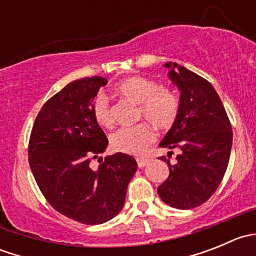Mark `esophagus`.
Returning <instances> with one entry per match:
<instances>
[{"instance_id":"esophagus-1","label":"esophagus","mask_w":256,"mask_h":256,"mask_svg":"<svg viewBox=\"0 0 256 256\" xmlns=\"http://www.w3.org/2000/svg\"><path fill=\"white\" fill-rule=\"evenodd\" d=\"M136 161H138V166L140 167V168H144V167L148 164V158H142V157H140V158H136Z\"/></svg>"}]
</instances>
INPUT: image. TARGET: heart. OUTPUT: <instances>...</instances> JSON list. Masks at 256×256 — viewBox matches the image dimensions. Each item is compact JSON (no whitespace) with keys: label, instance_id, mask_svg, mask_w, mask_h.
<instances>
[{"label":"heart","instance_id":"heart-1","mask_svg":"<svg viewBox=\"0 0 256 256\" xmlns=\"http://www.w3.org/2000/svg\"><path fill=\"white\" fill-rule=\"evenodd\" d=\"M115 92L122 99L138 105V118H144L157 128H170L180 114V98L168 88H160L154 80L134 76L121 80ZM92 112L98 125L112 128L114 118L109 102L104 95H98L92 105ZM154 134L147 124L132 128H121L110 135L114 151L128 154H141L154 141Z\"/></svg>","mask_w":256,"mask_h":256}]
</instances>
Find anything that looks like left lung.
<instances>
[{"label":"left lung","instance_id":"left-lung-1","mask_svg":"<svg viewBox=\"0 0 256 256\" xmlns=\"http://www.w3.org/2000/svg\"><path fill=\"white\" fill-rule=\"evenodd\" d=\"M164 66L180 90V108L160 146L177 148L180 154L174 164L160 157L168 164L170 176L157 192L171 207L196 208L207 202L223 180L233 131L220 98L208 80L176 63L168 62Z\"/></svg>","mask_w":256,"mask_h":256}]
</instances>
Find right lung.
I'll list each match as a JSON object with an SVG mask.
<instances>
[{
	"instance_id": "obj_1",
	"label": "right lung",
	"mask_w": 256,
	"mask_h": 256,
	"mask_svg": "<svg viewBox=\"0 0 256 256\" xmlns=\"http://www.w3.org/2000/svg\"><path fill=\"white\" fill-rule=\"evenodd\" d=\"M108 80L92 76L69 82L42 106L33 124L28 161L36 182L56 210L82 224H102L120 213L138 170L132 156L100 154L106 135L92 112ZM98 158V170L90 167Z\"/></svg>"
}]
</instances>
